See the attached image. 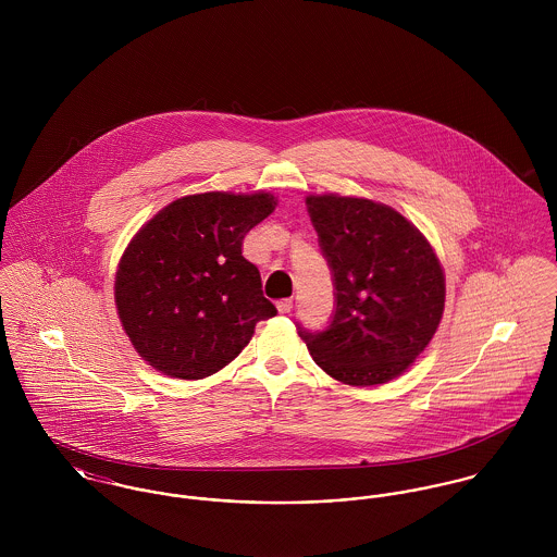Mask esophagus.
I'll return each instance as SVG.
<instances>
[{"mask_svg":"<svg viewBox=\"0 0 557 557\" xmlns=\"http://www.w3.org/2000/svg\"><path fill=\"white\" fill-rule=\"evenodd\" d=\"M276 309H278V313L287 315V313L294 309V300H289V298H285V300H278V302H276Z\"/></svg>","mask_w":557,"mask_h":557,"instance_id":"1","label":"esophagus"}]
</instances>
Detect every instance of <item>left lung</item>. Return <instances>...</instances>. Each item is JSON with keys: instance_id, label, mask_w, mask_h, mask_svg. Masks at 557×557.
<instances>
[{"instance_id": "8db88e82", "label": "left lung", "mask_w": 557, "mask_h": 557, "mask_svg": "<svg viewBox=\"0 0 557 557\" xmlns=\"http://www.w3.org/2000/svg\"><path fill=\"white\" fill-rule=\"evenodd\" d=\"M307 208L332 268L336 309L323 332L300 330L313 360L347 386L405 373L440 327L444 268L424 234L395 208L334 193Z\"/></svg>"}]
</instances>
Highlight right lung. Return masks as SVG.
Returning <instances> with one entry per match:
<instances>
[{"instance_id": "add662e5", "label": "right lung", "mask_w": 557, "mask_h": 557, "mask_svg": "<svg viewBox=\"0 0 557 557\" xmlns=\"http://www.w3.org/2000/svg\"><path fill=\"white\" fill-rule=\"evenodd\" d=\"M263 190L186 195L128 242L115 272L117 318L137 354L162 375L203 380L227 367L274 318L261 276L242 255L244 236L268 219Z\"/></svg>"}]
</instances>
